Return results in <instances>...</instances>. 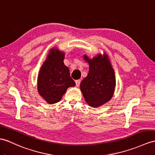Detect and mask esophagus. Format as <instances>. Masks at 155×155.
Listing matches in <instances>:
<instances>
[{
  "instance_id": "1",
  "label": "esophagus",
  "mask_w": 155,
  "mask_h": 155,
  "mask_svg": "<svg viewBox=\"0 0 155 155\" xmlns=\"http://www.w3.org/2000/svg\"><path fill=\"white\" fill-rule=\"evenodd\" d=\"M80 82H81V81L80 80H76L75 81V85H76V87H78L80 86Z\"/></svg>"
}]
</instances>
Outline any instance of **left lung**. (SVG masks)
Segmentation results:
<instances>
[{
    "label": "left lung",
    "mask_w": 155,
    "mask_h": 155,
    "mask_svg": "<svg viewBox=\"0 0 155 155\" xmlns=\"http://www.w3.org/2000/svg\"><path fill=\"white\" fill-rule=\"evenodd\" d=\"M84 58L89 63V69L88 75L81 82L80 89L90 107H99L113 96L116 87L114 71L106 53L92 59L84 54Z\"/></svg>",
    "instance_id": "8db88e82"
}]
</instances>
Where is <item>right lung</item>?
Masks as SVG:
<instances>
[{
	"instance_id": "right-lung-1",
	"label": "right lung",
	"mask_w": 155,
	"mask_h": 155,
	"mask_svg": "<svg viewBox=\"0 0 155 155\" xmlns=\"http://www.w3.org/2000/svg\"><path fill=\"white\" fill-rule=\"evenodd\" d=\"M64 52L58 48H51L40 69L37 90L47 103H58L67 89L75 85L68 68L64 64Z\"/></svg>"
}]
</instances>
